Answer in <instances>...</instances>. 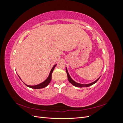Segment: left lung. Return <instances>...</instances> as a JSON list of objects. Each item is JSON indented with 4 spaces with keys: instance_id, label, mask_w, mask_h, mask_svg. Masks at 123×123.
Returning a JSON list of instances; mask_svg holds the SVG:
<instances>
[{
    "instance_id": "1",
    "label": "left lung",
    "mask_w": 123,
    "mask_h": 123,
    "mask_svg": "<svg viewBox=\"0 0 123 123\" xmlns=\"http://www.w3.org/2000/svg\"><path fill=\"white\" fill-rule=\"evenodd\" d=\"M66 70L67 74L68 79L69 81V82H70L71 84H72L73 85H74V86L77 87H80V88H81V87H88L90 86H91V85H93L94 84H95V83H96V82H97V81H98V80L99 79V78H100V77H99L98 79H97L95 81H94V82H93V83H90V84H86V85L80 84H79V83H77L75 82V81H74V80L71 79V77H70V75H69V73H68V71H67V68H66Z\"/></svg>"
}]
</instances>
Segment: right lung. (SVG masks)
I'll list each match as a JSON object with an SVG mask.
<instances>
[{"mask_svg":"<svg viewBox=\"0 0 123 123\" xmlns=\"http://www.w3.org/2000/svg\"><path fill=\"white\" fill-rule=\"evenodd\" d=\"M56 65L57 64H56L54 66V67L52 68V70H51L49 76H48V77L47 78V79L44 80L43 82L42 83L40 84H38L37 85H35V86H29V85H26L25 84L26 86H28L30 88H32V89H42V88H43L44 87H46L50 83L51 80V78H52V73L53 70H54V69L55 67V66H56Z\"/></svg>","mask_w":123,"mask_h":123,"instance_id":"obj_1","label":"right lung"}]
</instances>
